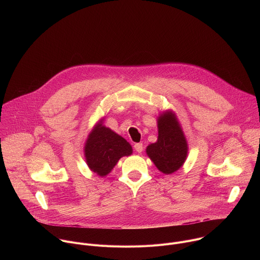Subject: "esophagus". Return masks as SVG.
<instances>
[{
    "instance_id": "34e87169",
    "label": "esophagus",
    "mask_w": 260,
    "mask_h": 260,
    "mask_svg": "<svg viewBox=\"0 0 260 260\" xmlns=\"http://www.w3.org/2000/svg\"><path fill=\"white\" fill-rule=\"evenodd\" d=\"M134 148H135V150H136L138 153H141V152L143 151V144H142V143H136V144L134 145Z\"/></svg>"
}]
</instances>
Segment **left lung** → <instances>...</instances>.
I'll return each instance as SVG.
<instances>
[{
	"label": "left lung",
	"mask_w": 260,
	"mask_h": 260,
	"mask_svg": "<svg viewBox=\"0 0 260 260\" xmlns=\"http://www.w3.org/2000/svg\"><path fill=\"white\" fill-rule=\"evenodd\" d=\"M187 143L172 112L162 114L158 119V139L147 147L146 152L156 168L164 174L179 170L187 156Z\"/></svg>",
	"instance_id": "1"
}]
</instances>
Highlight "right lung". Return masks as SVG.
<instances>
[{
    "mask_svg": "<svg viewBox=\"0 0 260 260\" xmlns=\"http://www.w3.org/2000/svg\"><path fill=\"white\" fill-rule=\"evenodd\" d=\"M84 152L89 169L104 177L122 156L131 155L133 149L126 140L99 123L87 138Z\"/></svg>",
    "mask_w": 260,
    "mask_h": 260,
    "instance_id": "add662e5",
    "label": "right lung"
}]
</instances>
